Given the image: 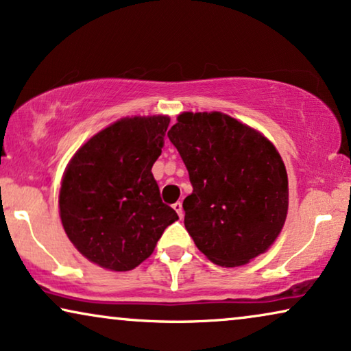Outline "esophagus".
I'll return each instance as SVG.
<instances>
[{"label":"esophagus","instance_id":"1","mask_svg":"<svg viewBox=\"0 0 351 351\" xmlns=\"http://www.w3.org/2000/svg\"><path fill=\"white\" fill-rule=\"evenodd\" d=\"M172 208H174V210H176L177 214H179L180 219L184 217V209H182V203H180V201H177V203L172 204Z\"/></svg>","mask_w":351,"mask_h":351}]
</instances>
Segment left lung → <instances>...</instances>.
<instances>
[{
	"mask_svg": "<svg viewBox=\"0 0 351 351\" xmlns=\"http://www.w3.org/2000/svg\"><path fill=\"white\" fill-rule=\"evenodd\" d=\"M167 137L189 171L185 228L210 262L239 267L275 243L287 215V172L273 143L220 112L177 117Z\"/></svg>",
	"mask_w": 351,
	"mask_h": 351,
	"instance_id": "obj_1",
	"label": "left lung"
}]
</instances>
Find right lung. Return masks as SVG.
Returning a JSON list of instances; mask_svg holds the SVG:
<instances>
[{
    "mask_svg": "<svg viewBox=\"0 0 351 351\" xmlns=\"http://www.w3.org/2000/svg\"><path fill=\"white\" fill-rule=\"evenodd\" d=\"M169 117L123 118L90 137L66 166L59 208L66 237L97 265L128 271L152 256L179 215L160 196L153 162Z\"/></svg>",
    "mask_w": 351,
    "mask_h": 351,
    "instance_id": "obj_1",
    "label": "right lung"
}]
</instances>
